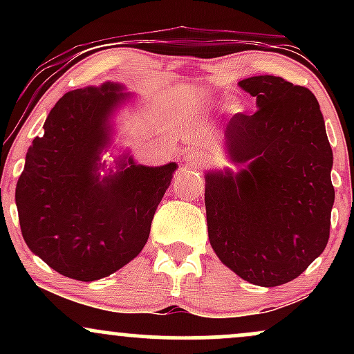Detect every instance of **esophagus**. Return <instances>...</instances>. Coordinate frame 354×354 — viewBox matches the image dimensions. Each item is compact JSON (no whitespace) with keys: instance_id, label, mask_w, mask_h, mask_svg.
I'll return each instance as SVG.
<instances>
[{"instance_id":"esophagus-1","label":"esophagus","mask_w":354,"mask_h":354,"mask_svg":"<svg viewBox=\"0 0 354 354\" xmlns=\"http://www.w3.org/2000/svg\"><path fill=\"white\" fill-rule=\"evenodd\" d=\"M205 160L206 158L203 156L201 153L191 151L189 154H186V163H188L189 166H193V168H201V166L205 165Z\"/></svg>"}]
</instances>
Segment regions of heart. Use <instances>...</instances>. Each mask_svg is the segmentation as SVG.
<instances>
[{
	"mask_svg": "<svg viewBox=\"0 0 354 354\" xmlns=\"http://www.w3.org/2000/svg\"><path fill=\"white\" fill-rule=\"evenodd\" d=\"M236 109H238V108H236Z\"/></svg>",
	"mask_w": 354,
	"mask_h": 354,
	"instance_id": "heart-1",
	"label": "heart"
}]
</instances>
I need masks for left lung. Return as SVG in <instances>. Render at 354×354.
<instances>
[{
    "mask_svg": "<svg viewBox=\"0 0 354 354\" xmlns=\"http://www.w3.org/2000/svg\"><path fill=\"white\" fill-rule=\"evenodd\" d=\"M239 86L256 98L253 115L226 126V146L241 169L206 174L208 238L218 258L258 286L298 278L330 239L333 151L318 100L279 76Z\"/></svg>",
    "mask_w": 354,
    "mask_h": 354,
    "instance_id": "1",
    "label": "left lung"
}]
</instances>
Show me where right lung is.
<instances>
[{"mask_svg":"<svg viewBox=\"0 0 354 354\" xmlns=\"http://www.w3.org/2000/svg\"><path fill=\"white\" fill-rule=\"evenodd\" d=\"M113 83L66 93L26 153L16 185L19 226L28 248L59 274L95 281L140 254L176 165L123 163L96 176L108 143V116L124 98Z\"/></svg>","mask_w":354,"mask_h":354,"instance_id":"add662e5","label":"right lung"}]
</instances>
